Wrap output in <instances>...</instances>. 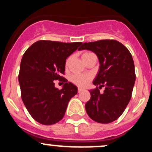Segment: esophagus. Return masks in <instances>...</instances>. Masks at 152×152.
<instances>
[{
    "instance_id": "34e87169",
    "label": "esophagus",
    "mask_w": 152,
    "mask_h": 152,
    "mask_svg": "<svg viewBox=\"0 0 152 152\" xmlns=\"http://www.w3.org/2000/svg\"><path fill=\"white\" fill-rule=\"evenodd\" d=\"M81 91H83V89H82V88H78V93H81Z\"/></svg>"
}]
</instances>
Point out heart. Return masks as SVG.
I'll use <instances>...</instances> for the list:
<instances>
[{
  "mask_svg": "<svg viewBox=\"0 0 152 152\" xmlns=\"http://www.w3.org/2000/svg\"><path fill=\"white\" fill-rule=\"evenodd\" d=\"M93 53L91 52H84V53H82L81 58L82 60L83 61H86L91 55H93ZM71 58H69L66 60V66H67L69 65V62H70ZM91 80V76L89 75H83V74H75L74 76H71V81L74 83L76 86L79 87H85L87 86V84L88 83V82Z\"/></svg>",
  "mask_w": 152,
  "mask_h": 152,
  "instance_id": "obj_1",
  "label": "heart"
}]
</instances>
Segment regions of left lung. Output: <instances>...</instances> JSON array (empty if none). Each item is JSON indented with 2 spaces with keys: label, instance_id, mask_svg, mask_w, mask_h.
Segmentation results:
<instances>
[{
  "label": "left lung",
  "instance_id": "8db88e82",
  "mask_svg": "<svg viewBox=\"0 0 152 152\" xmlns=\"http://www.w3.org/2000/svg\"><path fill=\"white\" fill-rule=\"evenodd\" d=\"M93 51L99 61V72L89 91L91 99L85 108L88 116L101 124L114 121L123 114L132 97L136 80L133 58L129 50L115 40L84 43L78 48ZM99 88L105 89L101 94Z\"/></svg>",
  "mask_w": 152,
  "mask_h": 152
}]
</instances>
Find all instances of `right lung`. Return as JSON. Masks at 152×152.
<instances>
[{
    "label": "right lung",
    "instance_id": "obj_1",
    "mask_svg": "<svg viewBox=\"0 0 152 152\" xmlns=\"http://www.w3.org/2000/svg\"><path fill=\"white\" fill-rule=\"evenodd\" d=\"M82 44L38 41L26 50L20 62L18 81L24 105L38 123L51 125L62 119L77 87L61 76L66 60ZM55 80L64 82L61 90Z\"/></svg>",
    "mask_w": 152,
    "mask_h": 152
}]
</instances>
